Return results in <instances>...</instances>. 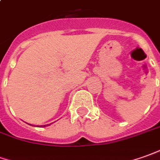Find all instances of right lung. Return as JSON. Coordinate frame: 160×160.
Returning a JSON list of instances; mask_svg holds the SVG:
<instances>
[{
	"mask_svg": "<svg viewBox=\"0 0 160 160\" xmlns=\"http://www.w3.org/2000/svg\"><path fill=\"white\" fill-rule=\"evenodd\" d=\"M43 126H44V125H43Z\"/></svg>",
	"mask_w": 160,
	"mask_h": 160,
	"instance_id": "obj_1",
	"label": "right lung"
}]
</instances>
